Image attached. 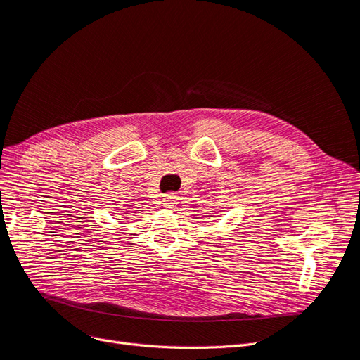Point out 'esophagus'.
Segmentation results:
<instances>
[{
    "label": "esophagus",
    "mask_w": 360,
    "mask_h": 360,
    "mask_svg": "<svg viewBox=\"0 0 360 360\" xmlns=\"http://www.w3.org/2000/svg\"><path fill=\"white\" fill-rule=\"evenodd\" d=\"M162 204H164V207H167V208H174V207L179 204V198H177V195H176V193L169 192V193L164 195Z\"/></svg>",
    "instance_id": "esophagus-1"
}]
</instances>
